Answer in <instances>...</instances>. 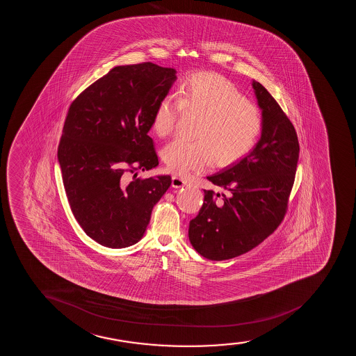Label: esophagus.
Wrapping results in <instances>:
<instances>
[{
  "label": "esophagus",
  "mask_w": 356,
  "mask_h": 356,
  "mask_svg": "<svg viewBox=\"0 0 356 356\" xmlns=\"http://www.w3.org/2000/svg\"><path fill=\"white\" fill-rule=\"evenodd\" d=\"M186 184H188V181L183 179V178L177 176L172 177V186H173V188H184Z\"/></svg>",
  "instance_id": "obj_1"
}]
</instances>
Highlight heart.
<instances>
[{
  "label": "heart",
  "instance_id": "heart-1",
  "mask_svg": "<svg viewBox=\"0 0 356 356\" xmlns=\"http://www.w3.org/2000/svg\"><path fill=\"white\" fill-rule=\"evenodd\" d=\"M181 109L200 115L197 140L175 139L163 148L166 168L177 176L200 173L213 163L227 166L250 153L262 131V114L247 101L228 78L213 72H196L181 82L177 98L166 95L156 104L152 128L160 136L170 134Z\"/></svg>",
  "mask_w": 356,
  "mask_h": 356
}]
</instances>
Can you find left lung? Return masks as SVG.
<instances>
[{"label": "left lung", "mask_w": 356, "mask_h": 356, "mask_svg": "<svg viewBox=\"0 0 356 356\" xmlns=\"http://www.w3.org/2000/svg\"><path fill=\"white\" fill-rule=\"evenodd\" d=\"M262 111L261 138L242 159L208 179L225 193L204 190L200 213L188 225V240L213 261L236 258L260 245L282 223L299 158L293 124L265 86L253 81Z\"/></svg>", "instance_id": "8db88e82"}]
</instances>
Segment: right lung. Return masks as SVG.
<instances>
[{
  "instance_id": "1",
  "label": "right lung",
  "mask_w": 356,
  "mask_h": 356,
  "mask_svg": "<svg viewBox=\"0 0 356 356\" xmlns=\"http://www.w3.org/2000/svg\"><path fill=\"white\" fill-rule=\"evenodd\" d=\"M176 70L153 63L116 66L71 103L58 146L70 208L88 236L109 248L141 240L170 176L136 178L159 163L148 135ZM135 175L129 185L122 177Z\"/></svg>"
}]
</instances>
